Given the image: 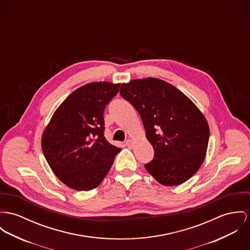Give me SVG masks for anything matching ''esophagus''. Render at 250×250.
<instances>
[{
  "mask_svg": "<svg viewBox=\"0 0 250 250\" xmlns=\"http://www.w3.org/2000/svg\"><path fill=\"white\" fill-rule=\"evenodd\" d=\"M132 144H133V141H132V140H129V139H128V140L125 141V146H128V147H129V146H132Z\"/></svg>",
  "mask_w": 250,
  "mask_h": 250,
  "instance_id": "1",
  "label": "esophagus"
}]
</instances>
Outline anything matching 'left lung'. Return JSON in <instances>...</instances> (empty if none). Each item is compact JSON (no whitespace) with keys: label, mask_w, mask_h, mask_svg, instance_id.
<instances>
[{"label":"left lung","mask_w":250,"mask_h":250,"mask_svg":"<svg viewBox=\"0 0 250 250\" xmlns=\"http://www.w3.org/2000/svg\"><path fill=\"white\" fill-rule=\"evenodd\" d=\"M120 94L141 116L153 146V160L146 169L167 187L192 177L205 160L209 140L208 122L198 107L175 86L156 78L123 83Z\"/></svg>","instance_id":"obj_1"}]
</instances>
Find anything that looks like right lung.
<instances>
[{
  "mask_svg": "<svg viewBox=\"0 0 250 250\" xmlns=\"http://www.w3.org/2000/svg\"><path fill=\"white\" fill-rule=\"evenodd\" d=\"M120 83L84 84L67 97L52 116L42 149L52 171L70 188L88 191L108 173L120 148L104 137V112Z\"/></svg>",
  "mask_w": 250,
  "mask_h": 250,
  "instance_id": "right-lung-1",
  "label": "right lung"
}]
</instances>
